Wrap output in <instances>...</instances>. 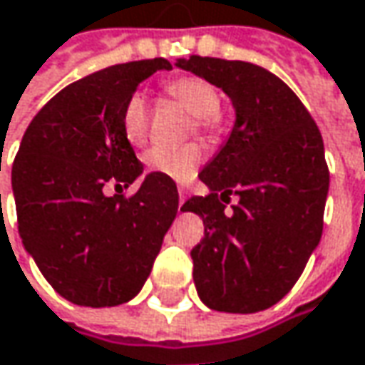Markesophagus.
Returning <instances> with one entry per match:
<instances>
[{"label": "esophagus", "instance_id": "34e87169", "mask_svg": "<svg viewBox=\"0 0 365 365\" xmlns=\"http://www.w3.org/2000/svg\"><path fill=\"white\" fill-rule=\"evenodd\" d=\"M185 201H187V192L180 189V191H178V207H182V205H185Z\"/></svg>", "mask_w": 365, "mask_h": 365}]
</instances>
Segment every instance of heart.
<instances>
[{
    "instance_id": "b5f03b06",
    "label": "heart",
    "mask_w": 365,
    "mask_h": 365,
    "mask_svg": "<svg viewBox=\"0 0 365 365\" xmlns=\"http://www.w3.org/2000/svg\"><path fill=\"white\" fill-rule=\"evenodd\" d=\"M168 96L180 102L189 113L197 117L199 131L215 135L222 127V115H220V92L210 82L195 78V76H182L166 83ZM120 127L125 139L135 145L143 148L148 135H150V117H148V102L141 94H133L125 102L123 115H120ZM203 162V148L199 143H189L182 148H154L145 155V164L152 173L168 176L176 182L191 180L197 168Z\"/></svg>"
}]
</instances>
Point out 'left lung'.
I'll list each match as a JSON object with an SVG mask.
<instances>
[{
	"instance_id": "left-lung-1",
	"label": "left lung",
	"mask_w": 365,
	"mask_h": 365,
	"mask_svg": "<svg viewBox=\"0 0 365 365\" xmlns=\"http://www.w3.org/2000/svg\"><path fill=\"white\" fill-rule=\"evenodd\" d=\"M176 65L226 92L236 110L228 141L201 170L210 195L182 211L203 220L192 279L211 310L250 314L282 300L322 236L329 168L317 123L264 67L192 55ZM239 203L226 214L229 195Z\"/></svg>"
}]
</instances>
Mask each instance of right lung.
Returning <instances> with one entry per match:
<instances>
[{"label": "right lung", "mask_w": 365, "mask_h": 365, "mask_svg": "<svg viewBox=\"0 0 365 365\" xmlns=\"http://www.w3.org/2000/svg\"><path fill=\"white\" fill-rule=\"evenodd\" d=\"M166 59L113 65L69 83L28 125L11 166L18 232L53 289L78 306L139 294L178 211L176 182L145 174L131 197H106L143 174L120 115Z\"/></svg>", "instance_id": "1"}]
</instances>
